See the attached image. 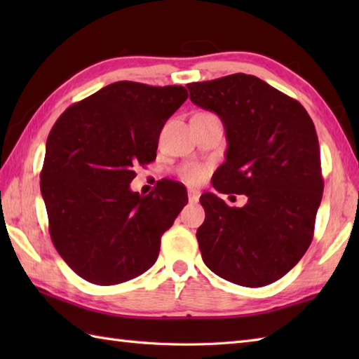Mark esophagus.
Masks as SVG:
<instances>
[{
	"label": "esophagus",
	"instance_id": "esophagus-1",
	"mask_svg": "<svg viewBox=\"0 0 359 359\" xmlns=\"http://www.w3.org/2000/svg\"><path fill=\"white\" fill-rule=\"evenodd\" d=\"M199 197H201V193L197 191V189H193V188L188 189V199H189V202L196 203L197 201H199Z\"/></svg>",
	"mask_w": 359,
	"mask_h": 359
}]
</instances>
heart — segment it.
Returning <instances> with one entry per match:
<instances>
[{"label":"heart","instance_id":"b5f03b06","mask_svg":"<svg viewBox=\"0 0 359 359\" xmlns=\"http://www.w3.org/2000/svg\"><path fill=\"white\" fill-rule=\"evenodd\" d=\"M207 174H208V168L197 163L187 165L182 168L180 171L182 177H184L187 182H189V184H199V182H202L205 177H207Z\"/></svg>","mask_w":359,"mask_h":359}]
</instances>
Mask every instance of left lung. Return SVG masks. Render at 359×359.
I'll return each mask as SVG.
<instances>
[{
	"label": "left lung",
	"instance_id": "1",
	"mask_svg": "<svg viewBox=\"0 0 359 359\" xmlns=\"http://www.w3.org/2000/svg\"><path fill=\"white\" fill-rule=\"evenodd\" d=\"M189 98L216 112L228 149L217 168L220 193L245 194L242 208L205 193L197 242L208 269L233 284L280 279L313 239L324 180L316 129L304 106L247 74L189 83Z\"/></svg>",
	"mask_w": 359,
	"mask_h": 359
}]
</instances>
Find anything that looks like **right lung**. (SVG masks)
<instances>
[{
    "instance_id": "add662e5",
    "label": "right lung",
    "mask_w": 359,
    "mask_h": 359,
    "mask_svg": "<svg viewBox=\"0 0 359 359\" xmlns=\"http://www.w3.org/2000/svg\"><path fill=\"white\" fill-rule=\"evenodd\" d=\"M184 86L117 81L69 106L50 129L40 174L50 239L80 278L114 285L157 261L160 238L188 203L185 187L162 182L131 191L133 168L156 160Z\"/></svg>"
}]
</instances>
